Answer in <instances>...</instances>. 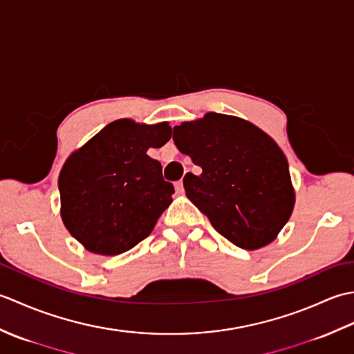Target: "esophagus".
<instances>
[{"label":"esophagus","instance_id":"esophagus-1","mask_svg":"<svg viewBox=\"0 0 354 354\" xmlns=\"http://www.w3.org/2000/svg\"><path fill=\"white\" fill-rule=\"evenodd\" d=\"M175 189H176V193H178V194H183V193H184V183H183V179H181V181H178V183L175 184Z\"/></svg>","mask_w":354,"mask_h":354}]
</instances>
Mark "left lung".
<instances>
[{"instance_id": "1", "label": "left lung", "mask_w": 354, "mask_h": 354, "mask_svg": "<svg viewBox=\"0 0 354 354\" xmlns=\"http://www.w3.org/2000/svg\"><path fill=\"white\" fill-rule=\"evenodd\" d=\"M173 141L199 165L185 194L213 228L242 250L272 242L295 202L289 164L277 142L242 118L208 114L173 127Z\"/></svg>"}]
</instances>
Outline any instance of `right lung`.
Returning <instances> with one entry per match:
<instances>
[{
	"instance_id": "add662e5",
	"label": "right lung",
	"mask_w": 354,
	"mask_h": 354,
	"mask_svg": "<svg viewBox=\"0 0 354 354\" xmlns=\"http://www.w3.org/2000/svg\"><path fill=\"white\" fill-rule=\"evenodd\" d=\"M170 137L167 123L117 120L66 160L59 175L62 221L88 251L117 255L150 234L175 189L146 152Z\"/></svg>"
}]
</instances>
